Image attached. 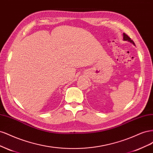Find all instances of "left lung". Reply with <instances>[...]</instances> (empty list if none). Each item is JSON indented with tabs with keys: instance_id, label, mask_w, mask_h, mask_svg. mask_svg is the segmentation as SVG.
Wrapping results in <instances>:
<instances>
[{
	"instance_id": "1",
	"label": "left lung",
	"mask_w": 153,
	"mask_h": 153,
	"mask_svg": "<svg viewBox=\"0 0 153 153\" xmlns=\"http://www.w3.org/2000/svg\"><path fill=\"white\" fill-rule=\"evenodd\" d=\"M123 39H124V41H129V42L132 43L134 45H135V43L133 42V41L131 40V39L130 38H129V37L126 34L123 33Z\"/></svg>"
}]
</instances>
